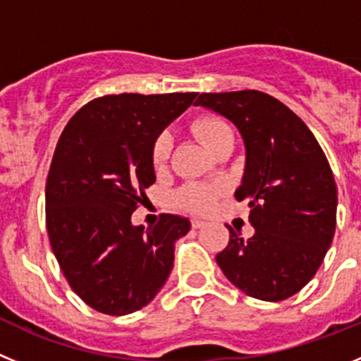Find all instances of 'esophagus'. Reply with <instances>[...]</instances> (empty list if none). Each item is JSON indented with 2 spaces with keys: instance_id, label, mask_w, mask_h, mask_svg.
I'll list each match as a JSON object with an SVG mask.
<instances>
[{
  "instance_id": "1",
  "label": "esophagus",
  "mask_w": 361,
  "mask_h": 361,
  "mask_svg": "<svg viewBox=\"0 0 361 361\" xmlns=\"http://www.w3.org/2000/svg\"><path fill=\"white\" fill-rule=\"evenodd\" d=\"M204 225H207L204 221H201V219H192V228H203Z\"/></svg>"
}]
</instances>
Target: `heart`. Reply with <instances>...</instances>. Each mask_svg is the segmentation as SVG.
Listing matches in <instances>:
<instances>
[{"instance_id": "b5f03b06", "label": "heart", "mask_w": 361, "mask_h": 361, "mask_svg": "<svg viewBox=\"0 0 361 361\" xmlns=\"http://www.w3.org/2000/svg\"><path fill=\"white\" fill-rule=\"evenodd\" d=\"M190 129L203 142L204 147L210 149L212 152L226 138H232L233 136L232 128L217 115H200L197 118L192 120ZM171 151H173V138H171L169 133H160L151 145V165L154 169V173L160 174L167 169L169 160H171ZM219 194V187L187 183L176 192V203L178 207L188 210V212L204 214L212 210Z\"/></svg>"}]
</instances>
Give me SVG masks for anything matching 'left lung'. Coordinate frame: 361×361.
<instances>
[{
  "label": "left lung",
  "instance_id": "left-lung-1",
  "mask_svg": "<svg viewBox=\"0 0 361 361\" xmlns=\"http://www.w3.org/2000/svg\"><path fill=\"white\" fill-rule=\"evenodd\" d=\"M194 104L232 120L246 145L235 200H248L255 233L243 239L226 226L217 264L248 297L286 300L314 277L333 241L338 196L329 161L302 118L268 93H201Z\"/></svg>",
  "mask_w": 361,
  "mask_h": 361
}]
</instances>
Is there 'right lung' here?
<instances>
[{
    "mask_svg": "<svg viewBox=\"0 0 361 361\" xmlns=\"http://www.w3.org/2000/svg\"><path fill=\"white\" fill-rule=\"evenodd\" d=\"M197 93H120L93 99L59 136L47 178V230L68 284L111 317L147 306L174 264L187 217L161 214L152 228L131 214L154 183L151 145Z\"/></svg>",
    "mask_w": 361,
    "mask_h": 361,
    "instance_id": "1",
    "label": "right lung"
}]
</instances>
